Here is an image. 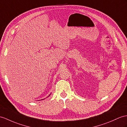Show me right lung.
<instances>
[{
    "label": "right lung",
    "instance_id": "add662e5",
    "mask_svg": "<svg viewBox=\"0 0 127 127\" xmlns=\"http://www.w3.org/2000/svg\"><path fill=\"white\" fill-rule=\"evenodd\" d=\"M50 95H51V94H49V95L48 96H50ZM44 99H45V98H44ZM42 100H44V99H42Z\"/></svg>",
    "mask_w": 127,
    "mask_h": 127
}]
</instances>
